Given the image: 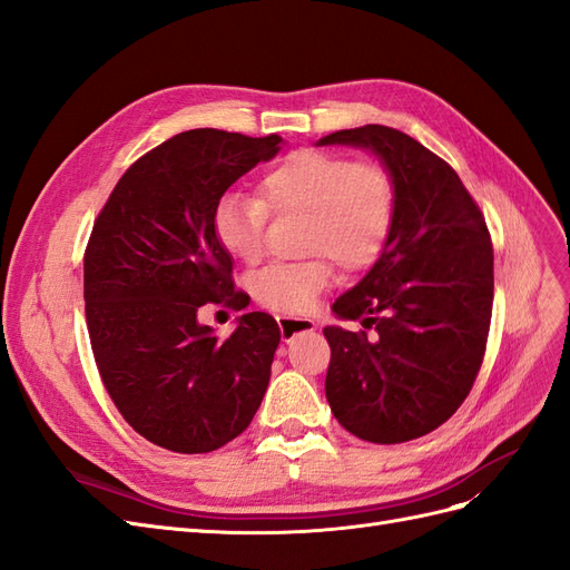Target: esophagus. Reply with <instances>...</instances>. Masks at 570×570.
Returning <instances> with one entry per match:
<instances>
[{"mask_svg":"<svg viewBox=\"0 0 570 570\" xmlns=\"http://www.w3.org/2000/svg\"><path fill=\"white\" fill-rule=\"evenodd\" d=\"M278 325H281V337L285 342L295 340L297 335L304 333H314L316 323L312 318H292V316H278Z\"/></svg>","mask_w":570,"mask_h":570,"instance_id":"esophagus-1","label":"esophagus"}]
</instances>
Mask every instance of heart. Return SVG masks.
I'll list each match as a JSON object with an SVG mask.
<instances>
[{"instance_id":"1","label":"heart","mask_w":570,"mask_h":570,"mask_svg":"<svg viewBox=\"0 0 570 570\" xmlns=\"http://www.w3.org/2000/svg\"><path fill=\"white\" fill-rule=\"evenodd\" d=\"M268 212L302 214L304 254H323L352 273L371 266L387 245L396 212L394 180L377 164H354L316 149L292 151L266 170L258 197L228 193L218 202V243L239 262L256 264L264 256ZM331 281V264L312 258L258 271L252 292L275 312L304 314Z\"/></svg>"}]
</instances>
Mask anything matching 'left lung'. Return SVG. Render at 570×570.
Segmentation results:
<instances>
[{
    "mask_svg": "<svg viewBox=\"0 0 570 570\" xmlns=\"http://www.w3.org/2000/svg\"><path fill=\"white\" fill-rule=\"evenodd\" d=\"M316 145L371 151L396 193L387 245L333 304L361 331L323 327L327 404L361 440H416L461 406L485 354L494 297L485 218L456 170L400 130H337Z\"/></svg>",
    "mask_w": 570,
    "mask_h": 570,
    "instance_id": "obj_1",
    "label": "left lung"
}]
</instances>
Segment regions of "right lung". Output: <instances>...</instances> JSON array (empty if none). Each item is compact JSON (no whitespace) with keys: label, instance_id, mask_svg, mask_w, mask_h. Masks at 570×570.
<instances>
[{"label":"right lung","instance_id":"add662e5","mask_svg":"<svg viewBox=\"0 0 570 570\" xmlns=\"http://www.w3.org/2000/svg\"><path fill=\"white\" fill-rule=\"evenodd\" d=\"M281 149V135L178 132L126 170L95 220L85 316L97 368L120 416L164 450L214 452L262 406L278 323L243 314L218 340L197 312L206 302L247 306L214 214L237 178Z\"/></svg>","mask_w":570,"mask_h":570}]
</instances>
